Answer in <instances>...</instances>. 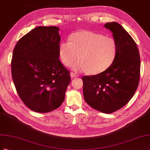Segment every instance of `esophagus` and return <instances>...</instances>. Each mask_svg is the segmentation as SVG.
Returning a JSON list of instances; mask_svg holds the SVG:
<instances>
[{
  "mask_svg": "<svg viewBox=\"0 0 150 150\" xmlns=\"http://www.w3.org/2000/svg\"><path fill=\"white\" fill-rule=\"evenodd\" d=\"M70 76H71V78H75V77H78L79 76V75H77V74H75V73H71L70 74Z\"/></svg>",
  "mask_w": 150,
  "mask_h": 150,
  "instance_id": "1",
  "label": "esophagus"
}]
</instances>
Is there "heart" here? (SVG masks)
I'll return each mask as SVG.
<instances>
[{
  "mask_svg": "<svg viewBox=\"0 0 150 150\" xmlns=\"http://www.w3.org/2000/svg\"><path fill=\"white\" fill-rule=\"evenodd\" d=\"M117 44L113 38L100 33L81 31L72 34L69 41L59 45V56L66 67H70L77 59L80 60L73 69L87 71L97 75L106 70L114 62L117 53Z\"/></svg>",
  "mask_w": 150,
  "mask_h": 150,
  "instance_id": "obj_1",
  "label": "heart"
}]
</instances>
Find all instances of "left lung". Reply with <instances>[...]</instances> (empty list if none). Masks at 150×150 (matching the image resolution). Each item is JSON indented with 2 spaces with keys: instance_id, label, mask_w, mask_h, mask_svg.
Wrapping results in <instances>:
<instances>
[{
  "instance_id": "obj_1",
  "label": "left lung",
  "mask_w": 150,
  "mask_h": 150,
  "mask_svg": "<svg viewBox=\"0 0 150 150\" xmlns=\"http://www.w3.org/2000/svg\"><path fill=\"white\" fill-rule=\"evenodd\" d=\"M104 27L112 33L117 42V56L104 71L83 76V92L90 106L110 114L122 108L133 97L139 80L140 57L135 41L121 24L108 23Z\"/></svg>"
}]
</instances>
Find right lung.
I'll list each match as a JSON object with an SVG mask.
<instances>
[{
    "instance_id": "right-lung-1",
    "label": "right lung",
    "mask_w": 150,
    "mask_h": 150,
    "mask_svg": "<svg viewBox=\"0 0 150 150\" xmlns=\"http://www.w3.org/2000/svg\"><path fill=\"white\" fill-rule=\"evenodd\" d=\"M59 29L38 26L22 37L14 47L11 61L12 80L28 108L46 113L65 100L70 72L59 59Z\"/></svg>"
}]
</instances>
